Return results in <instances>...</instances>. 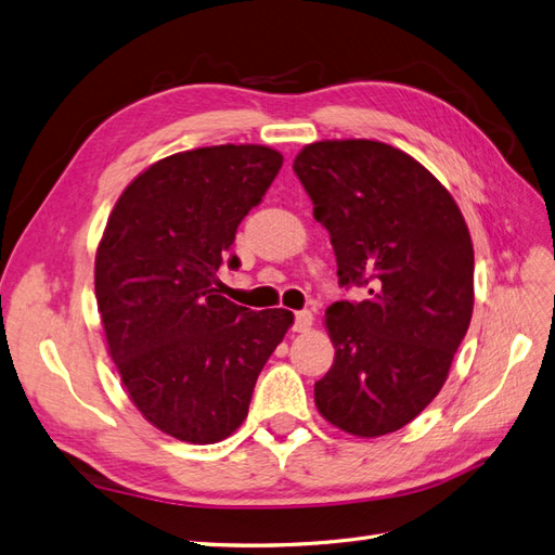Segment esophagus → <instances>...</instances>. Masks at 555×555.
<instances>
[{
    "mask_svg": "<svg viewBox=\"0 0 555 555\" xmlns=\"http://www.w3.org/2000/svg\"><path fill=\"white\" fill-rule=\"evenodd\" d=\"M310 326H312V312H310V310H300V312L294 314V326H292V331L306 333V331H310Z\"/></svg>",
    "mask_w": 555,
    "mask_h": 555,
    "instance_id": "1",
    "label": "esophagus"
}]
</instances>
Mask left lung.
I'll use <instances>...</instances> for the list:
<instances>
[{
    "label": "left lung",
    "instance_id": "left-lung-1",
    "mask_svg": "<svg viewBox=\"0 0 555 555\" xmlns=\"http://www.w3.org/2000/svg\"><path fill=\"white\" fill-rule=\"evenodd\" d=\"M294 171L324 224L340 287L317 410L357 438L408 426L440 393L475 306V249L456 201L414 157L379 141H317Z\"/></svg>",
    "mask_w": 555,
    "mask_h": 555
}]
</instances>
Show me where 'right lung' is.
I'll return each mask as SVG.
<instances>
[{
	"mask_svg": "<svg viewBox=\"0 0 555 555\" xmlns=\"http://www.w3.org/2000/svg\"><path fill=\"white\" fill-rule=\"evenodd\" d=\"M282 166L266 145L196 147L131 180L94 259L108 354L150 424L192 444L220 442L247 416L268 357L294 324L217 292L243 217Z\"/></svg>",
	"mask_w": 555,
	"mask_h": 555,
	"instance_id": "1",
	"label": "right lung"
}]
</instances>
